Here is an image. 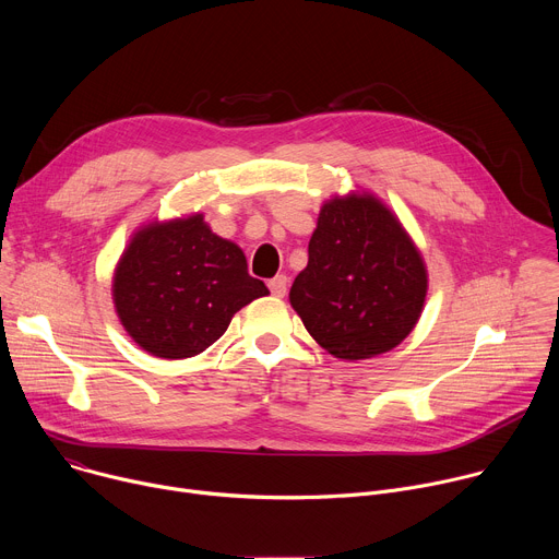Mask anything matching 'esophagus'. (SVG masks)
I'll use <instances>...</instances> for the list:
<instances>
[{"instance_id": "obj_1", "label": "esophagus", "mask_w": 559, "mask_h": 559, "mask_svg": "<svg viewBox=\"0 0 559 559\" xmlns=\"http://www.w3.org/2000/svg\"><path fill=\"white\" fill-rule=\"evenodd\" d=\"M287 276L285 274H276L272 281H270V292L274 294V296H278V298H283L285 294H287Z\"/></svg>"}]
</instances>
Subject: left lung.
I'll return each mask as SVG.
<instances>
[{"label":"left lung","instance_id":"obj_1","mask_svg":"<svg viewBox=\"0 0 559 559\" xmlns=\"http://www.w3.org/2000/svg\"><path fill=\"white\" fill-rule=\"evenodd\" d=\"M289 302L332 356L362 360L401 345L418 323L427 270L397 218L373 197L332 199L318 214Z\"/></svg>","mask_w":559,"mask_h":559}]
</instances>
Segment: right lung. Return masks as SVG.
<instances>
[{
	"instance_id": "1",
	"label": "right lung",
	"mask_w": 559,
	"mask_h": 559,
	"mask_svg": "<svg viewBox=\"0 0 559 559\" xmlns=\"http://www.w3.org/2000/svg\"><path fill=\"white\" fill-rule=\"evenodd\" d=\"M243 250L216 236L203 214L139 229L112 283L121 325L158 358H190L216 343L231 316L267 296Z\"/></svg>"
}]
</instances>
